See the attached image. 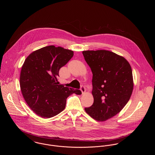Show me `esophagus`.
Instances as JSON below:
<instances>
[{"instance_id":"1","label":"esophagus","mask_w":155,"mask_h":155,"mask_svg":"<svg viewBox=\"0 0 155 155\" xmlns=\"http://www.w3.org/2000/svg\"><path fill=\"white\" fill-rule=\"evenodd\" d=\"M80 89H81V92H82V94L85 92V87H84V85H81Z\"/></svg>"}]
</instances>
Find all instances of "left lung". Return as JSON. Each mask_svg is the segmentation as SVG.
I'll return each instance as SVG.
<instances>
[{
    "mask_svg": "<svg viewBox=\"0 0 155 155\" xmlns=\"http://www.w3.org/2000/svg\"><path fill=\"white\" fill-rule=\"evenodd\" d=\"M82 54L93 74L94 103L85 110L97 121H106L118 114L130 99L131 67L123 57L110 51H87Z\"/></svg>",
    "mask_w": 155,
    "mask_h": 155,
    "instance_id": "obj_1",
    "label": "left lung"
}]
</instances>
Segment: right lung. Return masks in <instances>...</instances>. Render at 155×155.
I'll list each match as a JSON object with an SVG mask.
<instances>
[{"mask_svg":"<svg viewBox=\"0 0 155 155\" xmlns=\"http://www.w3.org/2000/svg\"><path fill=\"white\" fill-rule=\"evenodd\" d=\"M74 52L48 46L31 53L20 73V88L31 109L42 118L56 116L66 107L67 97L81 95L78 89L59 84V70L73 58Z\"/></svg>","mask_w":155,"mask_h":155,"instance_id":"obj_1","label":"right lung"}]
</instances>
